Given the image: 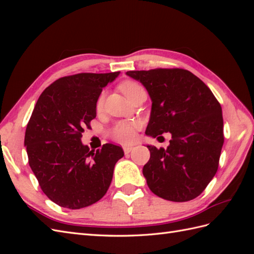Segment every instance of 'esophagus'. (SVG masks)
Returning a JSON list of instances; mask_svg holds the SVG:
<instances>
[{
	"instance_id": "1",
	"label": "esophagus",
	"mask_w": 254,
	"mask_h": 254,
	"mask_svg": "<svg viewBox=\"0 0 254 254\" xmlns=\"http://www.w3.org/2000/svg\"><path fill=\"white\" fill-rule=\"evenodd\" d=\"M123 149H124L125 155H128V153L133 149V147H132V146H124V147H123Z\"/></svg>"
}]
</instances>
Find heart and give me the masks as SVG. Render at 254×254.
Segmentation results:
<instances>
[{"mask_svg":"<svg viewBox=\"0 0 254 254\" xmlns=\"http://www.w3.org/2000/svg\"><path fill=\"white\" fill-rule=\"evenodd\" d=\"M121 90L127 98H130L134 95L136 92L143 90V88L137 82L134 81H124L121 84ZM103 106V95L98 98L96 108L99 110ZM140 128L139 122L136 121H121L118 122L111 129H110V136L113 140L121 142V143H131L134 141L136 135V130Z\"/></svg>","mask_w":254,"mask_h":254,"instance_id":"obj_1","label":"heart"}]
</instances>
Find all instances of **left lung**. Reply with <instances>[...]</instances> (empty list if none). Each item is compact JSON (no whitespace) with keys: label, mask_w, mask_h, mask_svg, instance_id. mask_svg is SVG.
Instances as JSON below:
<instances>
[{"label":"left lung","mask_w":254,"mask_h":254,"mask_svg":"<svg viewBox=\"0 0 254 254\" xmlns=\"http://www.w3.org/2000/svg\"><path fill=\"white\" fill-rule=\"evenodd\" d=\"M151 99L146 135L171 132L167 148L147 145L143 175L153 194L175 202L200 195L218 168L224 145L220 104L205 83L182 68L129 71Z\"/></svg>","instance_id":"1"}]
</instances>
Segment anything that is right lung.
I'll list each match as a JSON object with an SVG mask.
<instances>
[{
  "mask_svg": "<svg viewBox=\"0 0 254 254\" xmlns=\"http://www.w3.org/2000/svg\"><path fill=\"white\" fill-rule=\"evenodd\" d=\"M120 75L80 73L59 78L45 89L26 127L28 163L53 202L77 210L95 203L108 190L122 147L105 144L90 150L81 142L96 117L103 88Z\"/></svg>",
  "mask_w": 254,
  "mask_h": 254,
  "instance_id": "right-lung-1",
  "label": "right lung"
}]
</instances>
